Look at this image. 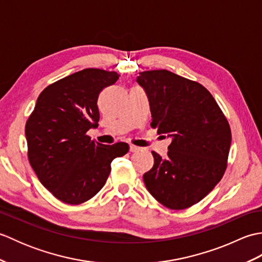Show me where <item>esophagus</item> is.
<instances>
[{
  "label": "esophagus",
  "mask_w": 262,
  "mask_h": 262,
  "mask_svg": "<svg viewBox=\"0 0 262 262\" xmlns=\"http://www.w3.org/2000/svg\"><path fill=\"white\" fill-rule=\"evenodd\" d=\"M140 147H138V146H135V145H130L129 146V151L130 152H137V151H140Z\"/></svg>",
  "instance_id": "34e87169"
}]
</instances>
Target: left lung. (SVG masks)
I'll return each instance as SVG.
<instances>
[{
    "mask_svg": "<svg viewBox=\"0 0 262 262\" xmlns=\"http://www.w3.org/2000/svg\"><path fill=\"white\" fill-rule=\"evenodd\" d=\"M136 81L147 94L152 128L172 138L165 159L152 152L154 165L144 173V183L165 207H190L224 176L232 140L229 121L198 82L166 70L141 72Z\"/></svg>",
    "mask_w": 262,
    "mask_h": 262,
    "instance_id": "left-lung-1",
    "label": "left lung"
}]
</instances>
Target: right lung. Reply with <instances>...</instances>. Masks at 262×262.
<instances>
[{"instance_id": "1", "label": "right lung", "mask_w": 262, "mask_h": 262, "mask_svg": "<svg viewBox=\"0 0 262 262\" xmlns=\"http://www.w3.org/2000/svg\"><path fill=\"white\" fill-rule=\"evenodd\" d=\"M117 72L85 69L48 85L39 94L26 124L28 159L39 181L60 202L79 205L101 189L115 158L129 146L103 145L86 132L100 119L97 101Z\"/></svg>"}]
</instances>
